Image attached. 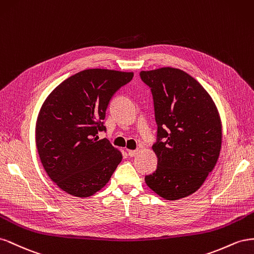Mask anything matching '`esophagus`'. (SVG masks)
I'll return each instance as SVG.
<instances>
[{
    "mask_svg": "<svg viewBox=\"0 0 254 254\" xmlns=\"http://www.w3.org/2000/svg\"><path fill=\"white\" fill-rule=\"evenodd\" d=\"M137 153H138V150H127V154L129 157H134Z\"/></svg>",
    "mask_w": 254,
    "mask_h": 254,
    "instance_id": "1",
    "label": "esophagus"
}]
</instances>
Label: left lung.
Segmentation results:
<instances>
[{"mask_svg":"<svg viewBox=\"0 0 254 254\" xmlns=\"http://www.w3.org/2000/svg\"><path fill=\"white\" fill-rule=\"evenodd\" d=\"M153 97L157 167L144 177L162 198L178 200L197 191L217 163L221 148L218 112L197 79L176 68L141 71Z\"/></svg>","mask_w":254,"mask_h":254,"instance_id":"obj_1","label":"left lung"}]
</instances>
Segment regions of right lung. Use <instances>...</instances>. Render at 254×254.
Returning <instances> with one entry per match:
<instances>
[{"label":"right lung","instance_id":"right-lung-1","mask_svg":"<svg viewBox=\"0 0 254 254\" xmlns=\"http://www.w3.org/2000/svg\"><path fill=\"white\" fill-rule=\"evenodd\" d=\"M132 72L88 69L68 77L50 93L36 125L43 168L64 191L79 198L103 188L122 155L106 138L104 119L112 98L132 81Z\"/></svg>","mask_w":254,"mask_h":254}]
</instances>
